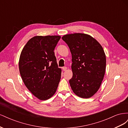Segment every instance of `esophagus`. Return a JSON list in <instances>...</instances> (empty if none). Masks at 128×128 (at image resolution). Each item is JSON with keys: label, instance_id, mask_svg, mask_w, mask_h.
I'll list each match as a JSON object with an SVG mask.
<instances>
[{"label": "esophagus", "instance_id": "esophagus-1", "mask_svg": "<svg viewBox=\"0 0 128 128\" xmlns=\"http://www.w3.org/2000/svg\"><path fill=\"white\" fill-rule=\"evenodd\" d=\"M62 69H63V70H64V71H66L67 69V67H64L63 68H62Z\"/></svg>", "mask_w": 128, "mask_h": 128}]
</instances>
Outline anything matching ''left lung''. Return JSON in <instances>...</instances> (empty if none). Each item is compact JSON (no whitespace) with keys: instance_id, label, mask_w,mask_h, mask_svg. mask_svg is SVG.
<instances>
[{"instance_id":"left-lung-1","label":"left lung","mask_w":128,"mask_h":128,"mask_svg":"<svg viewBox=\"0 0 128 128\" xmlns=\"http://www.w3.org/2000/svg\"><path fill=\"white\" fill-rule=\"evenodd\" d=\"M62 39L72 53V77L69 84L72 90L79 97L90 98L98 91L105 74L104 49L95 38L86 34H65Z\"/></svg>"}]
</instances>
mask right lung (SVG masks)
Returning <instances> with one entry per match:
<instances>
[{"label": "right lung", "instance_id": "1", "mask_svg": "<svg viewBox=\"0 0 128 128\" xmlns=\"http://www.w3.org/2000/svg\"><path fill=\"white\" fill-rule=\"evenodd\" d=\"M60 36H36L23 48L18 61L22 80L30 92L40 100L55 94L61 79L54 50Z\"/></svg>", "mask_w": 128, "mask_h": 128}]
</instances>
